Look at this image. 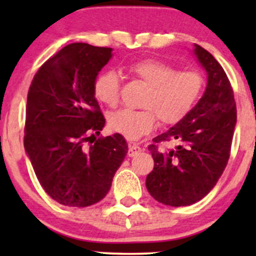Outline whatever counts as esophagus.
Here are the masks:
<instances>
[{
  "label": "esophagus",
  "mask_w": 256,
  "mask_h": 256,
  "mask_svg": "<svg viewBox=\"0 0 256 256\" xmlns=\"http://www.w3.org/2000/svg\"><path fill=\"white\" fill-rule=\"evenodd\" d=\"M141 152V147L138 146V144H128V154L130 157H134L136 156V154H138Z\"/></svg>",
  "instance_id": "esophagus-1"
}]
</instances>
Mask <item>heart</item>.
Here are the masks:
<instances>
[{
	"label": "heart",
	"instance_id": "1",
	"mask_svg": "<svg viewBox=\"0 0 256 256\" xmlns=\"http://www.w3.org/2000/svg\"><path fill=\"white\" fill-rule=\"evenodd\" d=\"M128 72L147 85L141 105L144 109H122L108 118L109 128L128 140L148 134L160 118L164 125L182 120L194 108L202 94L204 80L196 70H176L158 59L146 58L128 66ZM94 95L108 106H116L120 98V78L112 70L99 74Z\"/></svg>",
	"mask_w": 256,
	"mask_h": 256
}]
</instances>
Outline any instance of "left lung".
<instances>
[{
    "instance_id": "obj_1",
    "label": "left lung",
    "mask_w": 256,
    "mask_h": 256,
    "mask_svg": "<svg viewBox=\"0 0 256 256\" xmlns=\"http://www.w3.org/2000/svg\"><path fill=\"white\" fill-rule=\"evenodd\" d=\"M196 58L207 73V88L196 106L148 146L154 161L146 178L150 194L162 204L183 207L208 194L223 174L236 124L234 92L226 72L209 52L194 44ZM177 140L164 152L158 144Z\"/></svg>"
}]
</instances>
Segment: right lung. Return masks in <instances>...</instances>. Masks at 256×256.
I'll use <instances>...</instances> for the list:
<instances>
[{
    "label": "right lung",
    "instance_id": "add662e5",
    "mask_svg": "<svg viewBox=\"0 0 256 256\" xmlns=\"http://www.w3.org/2000/svg\"><path fill=\"white\" fill-rule=\"evenodd\" d=\"M112 49L72 43L36 73L27 96L24 150L43 190L68 207L102 200L128 154L120 134L99 138L105 118L94 82Z\"/></svg>",
    "mask_w": 256,
    "mask_h": 256
}]
</instances>
